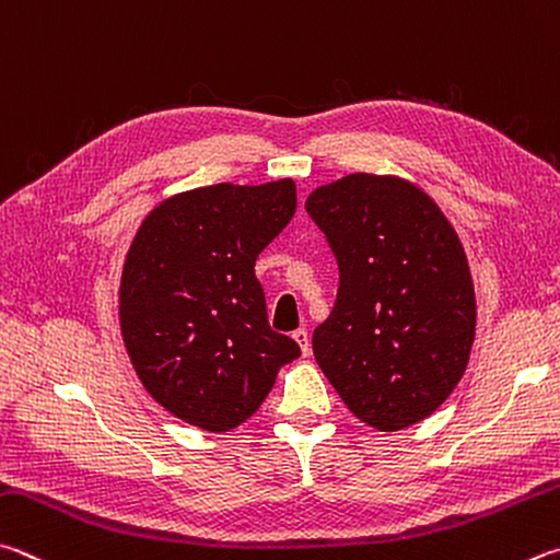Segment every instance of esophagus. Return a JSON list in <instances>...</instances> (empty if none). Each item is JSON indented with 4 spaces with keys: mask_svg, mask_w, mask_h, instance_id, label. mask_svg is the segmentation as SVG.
I'll use <instances>...</instances> for the list:
<instances>
[{
    "mask_svg": "<svg viewBox=\"0 0 560 560\" xmlns=\"http://www.w3.org/2000/svg\"><path fill=\"white\" fill-rule=\"evenodd\" d=\"M293 340L299 342V348H301V352H303V354H308V352H311V335H308V330H306V328L293 330Z\"/></svg>",
    "mask_w": 560,
    "mask_h": 560,
    "instance_id": "1",
    "label": "esophagus"
}]
</instances>
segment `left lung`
Returning a JSON list of instances; mask_svg holds the SVG:
<instances>
[{
    "instance_id": "1",
    "label": "left lung",
    "mask_w": 560,
    "mask_h": 560,
    "mask_svg": "<svg viewBox=\"0 0 560 560\" xmlns=\"http://www.w3.org/2000/svg\"><path fill=\"white\" fill-rule=\"evenodd\" d=\"M338 261L313 354L360 421L399 431L448 399L470 360L475 289L451 222L411 183L352 174L306 200Z\"/></svg>"
}]
</instances>
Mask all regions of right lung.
Instances as JSON below:
<instances>
[{
    "label": "right lung",
    "mask_w": 560,
    "mask_h": 560,
    "mask_svg": "<svg viewBox=\"0 0 560 560\" xmlns=\"http://www.w3.org/2000/svg\"><path fill=\"white\" fill-rule=\"evenodd\" d=\"M296 186L196 188L149 212L131 242L119 320L141 384L186 423L237 429L301 348L271 330L254 261L289 225Z\"/></svg>",
    "instance_id": "add662e5"
}]
</instances>
